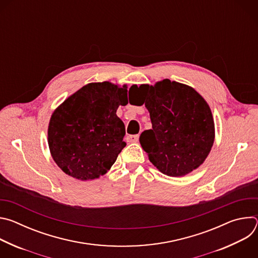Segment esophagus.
<instances>
[{
	"instance_id": "34e87169",
	"label": "esophagus",
	"mask_w": 258,
	"mask_h": 258,
	"mask_svg": "<svg viewBox=\"0 0 258 258\" xmlns=\"http://www.w3.org/2000/svg\"><path fill=\"white\" fill-rule=\"evenodd\" d=\"M140 136L139 135H130L126 137V141L128 143H137L139 141Z\"/></svg>"
}]
</instances>
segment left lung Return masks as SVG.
<instances>
[{
	"label": "left lung",
	"instance_id": "8db88e82",
	"mask_svg": "<svg viewBox=\"0 0 258 258\" xmlns=\"http://www.w3.org/2000/svg\"><path fill=\"white\" fill-rule=\"evenodd\" d=\"M130 92L141 96L139 106L145 104L150 112L152 128L142 133L140 143L152 164L169 176L186 175L200 166L214 141L206 101L191 87L169 80L135 85Z\"/></svg>",
	"mask_w": 258,
	"mask_h": 258
}]
</instances>
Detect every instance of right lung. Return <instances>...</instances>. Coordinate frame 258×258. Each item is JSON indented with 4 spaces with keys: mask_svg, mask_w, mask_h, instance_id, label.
Listing matches in <instances>:
<instances>
[{
    "mask_svg": "<svg viewBox=\"0 0 258 258\" xmlns=\"http://www.w3.org/2000/svg\"><path fill=\"white\" fill-rule=\"evenodd\" d=\"M127 104V90L92 83L54 111L48 130L53 159L68 175L94 179L107 172L125 147L124 124L116 110Z\"/></svg>",
    "mask_w": 258,
    "mask_h": 258,
    "instance_id": "right-lung-1",
    "label": "right lung"
}]
</instances>
